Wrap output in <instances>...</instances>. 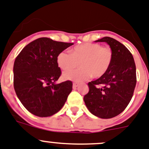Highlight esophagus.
I'll return each instance as SVG.
<instances>
[{
    "label": "esophagus",
    "instance_id": "1",
    "mask_svg": "<svg viewBox=\"0 0 149 149\" xmlns=\"http://www.w3.org/2000/svg\"><path fill=\"white\" fill-rule=\"evenodd\" d=\"M79 86V84H78V83H76V82H74L73 84V88H77V87Z\"/></svg>",
    "mask_w": 149,
    "mask_h": 149
}]
</instances>
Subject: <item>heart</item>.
I'll return each mask as SVG.
<instances>
[{
	"mask_svg": "<svg viewBox=\"0 0 149 149\" xmlns=\"http://www.w3.org/2000/svg\"><path fill=\"white\" fill-rule=\"evenodd\" d=\"M112 59L113 53L109 47H102L96 43H84L76 45L70 53H59L56 61L62 70L73 69L79 63V68L65 72L62 77L65 80L81 82L92 76L96 79L104 76L110 68Z\"/></svg>",
	"mask_w": 149,
	"mask_h": 149,
	"instance_id": "1",
	"label": "heart"
}]
</instances>
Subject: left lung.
Returning <instances> with one entry per match:
<instances>
[{"label": "left lung", "instance_id": "obj_1", "mask_svg": "<svg viewBox=\"0 0 149 149\" xmlns=\"http://www.w3.org/2000/svg\"><path fill=\"white\" fill-rule=\"evenodd\" d=\"M96 42H106L112 50L113 59L104 76L88 83L89 92L84 101L92 114L110 119L121 113L133 96L136 65L129 50L114 38L104 37Z\"/></svg>", "mask_w": 149, "mask_h": 149}]
</instances>
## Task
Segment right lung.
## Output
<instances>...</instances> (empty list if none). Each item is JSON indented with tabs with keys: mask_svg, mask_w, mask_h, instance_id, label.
<instances>
[{
	"mask_svg": "<svg viewBox=\"0 0 149 149\" xmlns=\"http://www.w3.org/2000/svg\"><path fill=\"white\" fill-rule=\"evenodd\" d=\"M73 45L39 38L28 44L15 60V91L23 105L33 114L50 116L64 106L73 83H56L61 73L56 58Z\"/></svg>",
	"mask_w": 149,
	"mask_h": 149,
	"instance_id": "add662e5",
	"label": "right lung"
}]
</instances>
